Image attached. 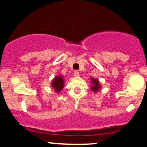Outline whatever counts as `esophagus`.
<instances>
[{"instance_id": "esophagus-1", "label": "esophagus", "mask_w": 147, "mask_h": 147, "mask_svg": "<svg viewBox=\"0 0 147 147\" xmlns=\"http://www.w3.org/2000/svg\"><path fill=\"white\" fill-rule=\"evenodd\" d=\"M74 76L78 77V76H80V74H79V72L78 71H75L74 72Z\"/></svg>"}]
</instances>
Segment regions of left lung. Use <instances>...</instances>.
Segmentation results:
<instances>
[{
    "mask_svg": "<svg viewBox=\"0 0 147 147\" xmlns=\"http://www.w3.org/2000/svg\"><path fill=\"white\" fill-rule=\"evenodd\" d=\"M91 80H92L93 83H94V86L91 87V89L94 91V92H96L98 90H99V89L100 88V86L99 84V81L98 80H96V79H94L92 78H91Z\"/></svg>",
    "mask_w": 147,
    "mask_h": 147,
    "instance_id": "8db88e82",
    "label": "left lung"
}]
</instances>
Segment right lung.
<instances>
[{"label": "right lung", "mask_w": 147, "mask_h": 147, "mask_svg": "<svg viewBox=\"0 0 147 147\" xmlns=\"http://www.w3.org/2000/svg\"><path fill=\"white\" fill-rule=\"evenodd\" d=\"M64 85V80H63V78L62 77H56L53 79L51 86L52 87L56 89L57 92L62 90V89L63 88Z\"/></svg>", "instance_id": "1"}]
</instances>
